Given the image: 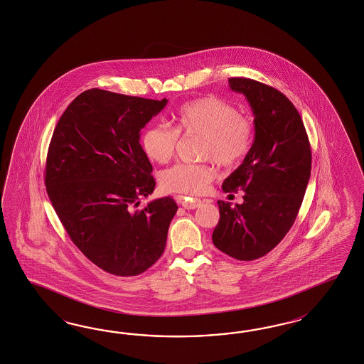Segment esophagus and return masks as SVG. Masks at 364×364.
I'll list each match as a JSON object with an SVG mask.
<instances>
[{"mask_svg":"<svg viewBox=\"0 0 364 364\" xmlns=\"http://www.w3.org/2000/svg\"><path fill=\"white\" fill-rule=\"evenodd\" d=\"M200 205V200L199 199H194V200H182V206L186 210H194Z\"/></svg>","mask_w":364,"mask_h":364,"instance_id":"esophagus-1","label":"esophagus"}]
</instances>
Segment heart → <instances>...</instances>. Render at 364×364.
Returning <instances> with one entry per match:
<instances>
[{
  "mask_svg": "<svg viewBox=\"0 0 364 364\" xmlns=\"http://www.w3.org/2000/svg\"><path fill=\"white\" fill-rule=\"evenodd\" d=\"M176 129L162 124L147 126L141 146L146 156L156 164H165L174 156L181 134H200L199 156L218 162L220 166L240 164L254 142V124L237 107L217 95L202 97L182 105L174 115ZM215 177L210 162L177 164L161 176V186L167 193L200 196Z\"/></svg>",
  "mask_w": 364,
  "mask_h": 364,
  "instance_id": "1",
  "label": "heart"
}]
</instances>
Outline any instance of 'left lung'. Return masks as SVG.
I'll return each mask as SVG.
<instances>
[{"label": "left lung", "instance_id": "left-lung-1", "mask_svg": "<svg viewBox=\"0 0 364 364\" xmlns=\"http://www.w3.org/2000/svg\"><path fill=\"white\" fill-rule=\"evenodd\" d=\"M254 113L255 138L242 165L225 179V193L245 191L243 203L231 208L218 200L219 222L213 243L238 260L270 252L296 218L311 174V147L301 115L290 100L269 85L229 78Z\"/></svg>", "mask_w": 364, "mask_h": 364}]
</instances>
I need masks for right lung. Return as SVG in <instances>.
Masks as SVG:
<instances>
[{
    "label": "right lung",
    "instance_id": "obj_1",
    "mask_svg": "<svg viewBox=\"0 0 364 364\" xmlns=\"http://www.w3.org/2000/svg\"><path fill=\"white\" fill-rule=\"evenodd\" d=\"M166 104L86 90L63 112L49 145L45 186L53 208L83 255L117 277L139 275L161 258L177 213L171 197L134 210L156 187L139 132Z\"/></svg>",
    "mask_w": 364,
    "mask_h": 364
}]
</instances>
